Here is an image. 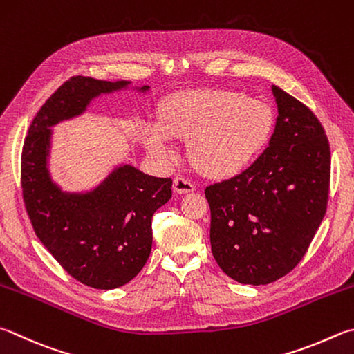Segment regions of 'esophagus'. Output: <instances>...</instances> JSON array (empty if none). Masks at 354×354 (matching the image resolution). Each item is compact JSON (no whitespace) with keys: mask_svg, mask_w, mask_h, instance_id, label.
<instances>
[{"mask_svg":"<svg viewBox=\"0 0 354 354\" xmlns=\"http://www.w3.org/2000/svg\"><path fill=\"white\" fill-rule=\"evenodd\" d=\"M173 190H175L176 194H179V195L190 194V192L195 190V185L192 184L189 179H185L183 176H178V178H175V181H173Z\"/></svg>","mask_w":354,"mask_h":354,"instance_id":"esophagus-1","label":"esophagus"}]
</instances>
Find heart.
Segmentation results:
<instances>
[{
    "label": "heart",
    "instance_id": "heart-1",
    "mask_svg": "<svg viewBox=\"0 0 354 354\" xmlns=\"http://www.w3.org/2000/svg\"><path fill=\"white\" fill-rule=\"evenodd\" d=\"M274 128L271 108L240 93L189 89L167 97L159 124L144 122L139 139L153 156L173 160L171 138L190 139L189 156L212 178L240 173L265 149Z\"/></svg>",
    "mask_w": 354,
    "mask_h": 354
}]
</instances>
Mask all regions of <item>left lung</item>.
<instances>
[{
	"label": "left lung",
	"mask_w": 354,
	"mask_h": 354,
	"mask_svg": "<svg viewBox=\"0 0 354 354\" xmlns=\"http://www.w3.org/2000/svg\"><path fill=\"white\" fill-rule=\"evenodd\" d=\"M279 115L269 147L227 181L209 185L210 244L241 285H268L297 266L326 210L330 145L310 108L272 85Z\"/></svg>",
	"instance_id": "obj_1"
}]
</instances>
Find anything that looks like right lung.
Here are the masks:
<instances>
[{
    "mask_svg": "<svg viewBox=\"0 0 354 354\" xmlns=\"http://www.w3.org/2000/svg\"><path fill=\"white\" fill-rule=\"evenodd\" d=\"M125 89L149 93L150 86L73 77L37 113L23 145V198L37 236L69 275L95 289L119 288L144 268L151 216L171 198V179L122 162L91 189L63 190L49 170L53 127L86 113L100 95Z\"/></svg>",
    "mask_w": 354,
    "mask_h": 354,
    "instance_id": "obj_1",
    "label": "right lung"
}]
</instances>
